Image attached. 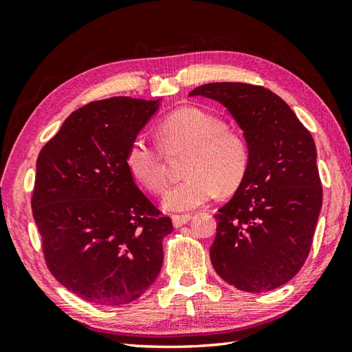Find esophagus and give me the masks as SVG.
Returning a JSON list of instances; mask_svg holds the SVG:
<instances>
[{
  "label": "esophagus",
  "mask_w": 352,
  "mask_h": 352,
  "mask_svg": "<svg viewBox=\"0 0 352 352\" xmlns=\"http://www.w3.org/2000/svg\"><path fill=\"white\" fill-rule=\"evenodd\" d=\"M190 219L192 214H172V223H174L175 228L184 226V223H188Z\"/></svg>",
  "instance_id": "esophagus-1"
}]
</instances>
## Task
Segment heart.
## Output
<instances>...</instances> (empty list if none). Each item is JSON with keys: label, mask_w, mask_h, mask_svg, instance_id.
Here are the masks:
<instances>
[{"label": "heart", "mask_w": 352, "mask_h": 352, "mask_svg": "<svg viewBox=\"0 0 352 352\" xmlns=\"http://www.w3.org/2000/svg\"><path fill=\"white\" fill-rule=\"evenodd\" d=\"M159 144L166 154L186 151V178L163 195V207L188 212L208 203L221 189L234 190L248 169L250 151L241 133L226 126L216 115L197 107L170 113L159 126ZM125 164L140 186L159 193L166 184V166L162 151L138 138L126 149Z\"/></svg>", "instance_id": "heart-1"}]
</instances>
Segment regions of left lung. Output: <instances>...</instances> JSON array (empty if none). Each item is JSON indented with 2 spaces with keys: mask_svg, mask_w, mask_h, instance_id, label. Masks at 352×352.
Wrapping results in <instances>:
<instances>
[{
  "mask_svg": "<svg viewBox=\"0 0 352 352\" xmlns=\"http://www.w3.org/2000/svg\"><path fill=\"white\" fill-rule=\"evenodd\" d=\"M189 96L227 107L250 151L243 180L214 214V271L251 294L280 287L307 258L322 207L315 140L294 110L261 86L208 83Z\"/></svg>",
  "mask_w": 352,
  "mask_h": 352,
  "instance_id": "1",
  "label": "left lung"
}]
</instances>
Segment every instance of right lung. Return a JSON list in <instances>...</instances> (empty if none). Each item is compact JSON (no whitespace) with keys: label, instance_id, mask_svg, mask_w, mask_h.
<instances>
[{"label":"right lung","instance_id":"right-lung-1","mask_svg":"<svg viewBox=\"0 0 352 352\" xmlns=\"http://www.w3.org/2000/svg\"><path fill=\"white\" fill-rule=\"evenodd\" d=\"M160 107L130 96L68 116L36 162L33 218L54 278L81 300L129 304L155 281L172 221L134 183L126 149Z\"/></svg>","mask_w":352,"mask_h":352}]
</instances>
